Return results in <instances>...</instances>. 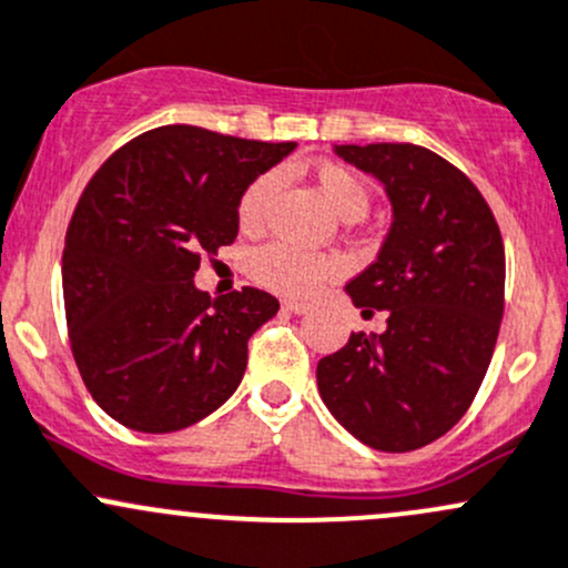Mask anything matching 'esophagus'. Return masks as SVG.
<instances>
[{
    "label": "esophagus",
    "mask_w": 568,
    "mask_h": 568,
    "mask_svg": "<svg viewBox=\"0 0 568 568\" xmlns=\"http://www.w3.org/2000/svg\"><path fill=\"white\" fill-rule=\"evenodd\" d=\"M283 307L291 310V313H296V315H304V313H310V310H313V304L296 302V300H285Z\"/></svg>",
    "instance_id": "obj_1"
}]
</instances>
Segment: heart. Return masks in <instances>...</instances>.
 <instances>
[{
  "label": "heart",
  "instance_id": "1",
  "mask_svg": "<svg viewBox=\"0 0 568 568\" xmlns=\"http://www.w3.org/2000/svg\"><path fill=\"white\" fill-rule=\"evenodd\" d=\"M315 184L339 220L364 217L369 193L354 171L337 163H324L315 169ZM274 187H277V174H261L247 184L239 199V223L244 229H255L264 220ZM250 272L261 285L277 291V294L304 296L318 288L324 280H329L337 272V264L326 255L310 253V250L294 247L288 242H272L255 250L250 258Z\"/></svg>",
  "mask_w": 568,
  "mask_h": 568
}]
</instances>
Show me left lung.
<instances>
[{
  "mask_svg": "<svg viewBox=\"0 0 568 568\" xmlns=\"http://www.w3.org/2000/svg\"><path fill=\"white\" fill-rule=\"evenodd\" d=\"M334 154L375 176L392 229L345 294L384 334H351L318 362L334 419L378 452H414L463 419L504 318V239L463 171L416 143H343Z\"/></svg>",
  "mask_w": 568,
  "mask_h": 568,
  "instance_id": "left-lung-1",
  "label": "left lung"
}]
</instances>
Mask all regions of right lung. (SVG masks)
Masks as SVG:
<instances>
[{
    "label": "right lung",
    "mask_w": 568,
    "mask_h": 568,
    "mask_svg": "<svg viewBox=\"0 0 568 568\" xmlns=\"http://www.w3.org/2000/svg\"><path fill=\"white\" fill-rule=\"evenodd\" d=\"M294 146L165 124L89 179L64 239V315L83 384L119 425L176 433L242 384L247 339L280 302L258 288L212 300L193 277L236 239L247 184Z\"/></svg>",
    "instance_id": "obj_1"
}]
</instances>
